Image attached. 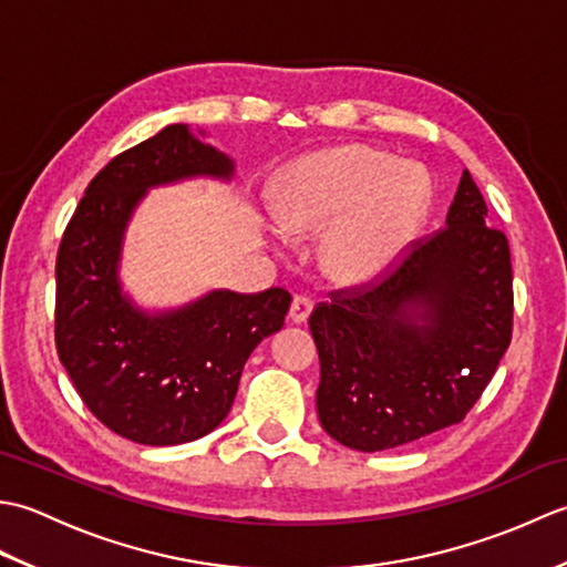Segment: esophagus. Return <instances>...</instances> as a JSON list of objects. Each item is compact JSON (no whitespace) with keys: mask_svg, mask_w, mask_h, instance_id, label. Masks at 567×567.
<instances>
[{"mask_svg":"<svg viewBox=\"0 0 567 567\" xmlns=\"http://www.w3.org/2000/svg\"><path fill=\"white\" fill-rule=\"evenodd\" d=\"M311 315V299L307 297H295L290 307V321L292 323H305Z\"/></svg>","mask_w":567,"mask_h":567,"instance_id":"esophagus-1","label":"esophagus"}]
</instances>
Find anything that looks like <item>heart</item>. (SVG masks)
Wrapping results in <instances>:
<instances>
[{"label":"heart","instance_id":"b5f03b06","mask_svg":"<svg viewBox=\"0 0 567 567\" xmlns=\"http://www.w3.org/2000/svg\"><path fill=\"white\" fill-rule=\"evenodd\" d=\"M431 185L416 165L348 146L309 155L287 177L277 226L287 236L321 231V265L333 280L365 282L388 272L424 224Z\"/></svg>","mask_w":567,"mask_h":567}]
</instances>
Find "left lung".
<instances>
[{"label":"left lung","instance_id":"left-lung-1","mask_svg":"<svg viewBox=\"0 0 567 567\" xmlns=\"http://www.w3.org/2000/svg\"><path fill=\"white\" fill-rule=\"evenodd\" d=\"M463 171L445 228L414 240L390 277L333 292L309 317L323 431L378 453L463 421L512 341L507 236Z\"/></svg>","mask_w":567,"mask_h":567}]
</instances>
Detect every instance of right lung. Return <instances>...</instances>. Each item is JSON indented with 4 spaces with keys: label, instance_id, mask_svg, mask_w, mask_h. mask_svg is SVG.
<instances>
[{
    "label": "right lung",
    "instance_id": "obj_1",
    "mask_svg": "<svg viewBox=\"0 0 567 567\" xmlns=\"http://www.w3.org/2000/svg\"><path fill=\"white\" fill-rule=\"evenodd\" d=\"M234 173V158L187 124H171L97 173L60 240V363L90 412L134 443L177 445L219 426L252 348L282 329L290 309L280 287L212 290L161 311L138 307L124 290L126 228L148 189L192 177L228 183Z\"/></svg>",
    "mask_w": 567,
    "mask_h": 567
}]
</instances>
